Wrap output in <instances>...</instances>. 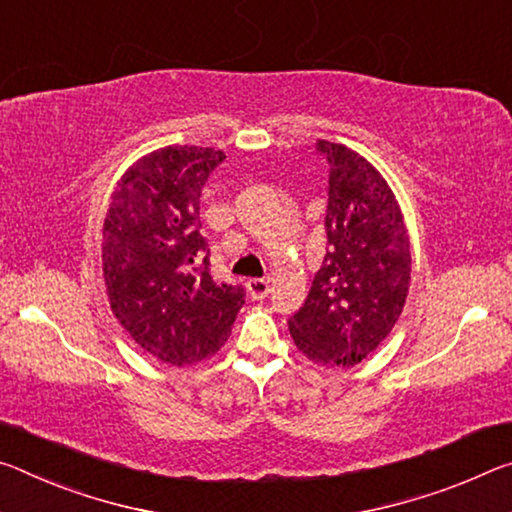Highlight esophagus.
I'll return each instance as SVG.
<instances>
[{
    "label": "esophagus",
    "instance_id": "obj_1",
    "mask_svg": "<svg viewBox=\"0 0 512 512\" xmlns=\"http://www.w3.org/2000/svg\"><path fill=\"white\" fill-rule=\"evenodd\" d=\"M247 288H249V295L254 299H265L270 295V279H249Z\"/></svg>",
    "mask_w": 512,
    "mask_h": 512
}]
</instances>
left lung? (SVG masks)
Instances as JSON below:
<instances>
[{
	"label": "left lung",
	"instance_id": "left-lung-1",
	"mask_svg": "<svg viewBox=\"0 0 512 512\" xmlns=\"http://www.w3.org/2000/svg\"><path fill=\"white\" fill-rule=\"evenodd\" d=\"M329 163L326 256L304 306L290 317L299 351L322 365L354 367L388 338L404 311L410 242L399 204L363 156L317 140Z\"/></svg>",
	"mask_w": 512,
	"mask_h": 512
}]
</instances>
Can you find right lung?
Masks as SVG:
<instances>
[{
  "label": "right lung",
  "mask_w": 512,
  "mask_h": 512,
  "mask_svg": "<svg viewBox=\"0 0 512 512\" xmlns=\"http://www.w3.org/2000/svg\"><path fill=\"white\" fill-rule=\"evenodd\" d=\"M211 147H165L117 183L102 240L104 281L124 331L167 365L220 349L245 304L240 283H215L199 197L224 161Z\"/></svg>",
  "instance_id": "right-lung-1"
}]
</instances>
